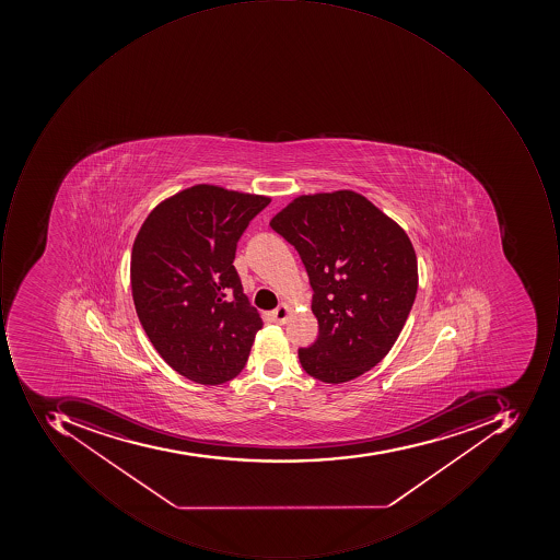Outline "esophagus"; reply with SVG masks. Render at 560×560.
<instances>
[{"label":"esophagus","instance_id":"esophagus-1","mask_svg":"<svg viewBox=\"0 0 560 560\" xmlns=\"http://www.w3.org/2000/svg\"><path fill=\"white\" fill-rule=\"evenodd\" d=\"M289 315H291V307L288 304H281L278 310L272 311V319L276 323H285L288 322Z\"/></svg>","mask_w":560,"mask_h":560}]
</instances>
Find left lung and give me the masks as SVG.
Returning a JSON list of instances; mask_svg holds the SVG:
<instances>
[{
  "mask_svg": "<svg viewBox=\"0 0 560 560\" xmlns=\"http://www.w3.org/2000/svg\"><path fill=\"white\" fill-rule=\"evenodd\" d=\"M300 254L318 338L301 366L325 384L353 381L399 338L417 293V257L399 223L351 190L301 195L271 220Z\"/></svg>",
  "mask_w": 560,
  "mask_h": 560,
  "instance_id": "obj_1",
  "label": "left lung"
}]
</instances>
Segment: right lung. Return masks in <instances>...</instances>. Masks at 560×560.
Here are the masks:
<instances>
[{
  "label": "right lung",
  "instance_id": "obj_1",
  "mask_svg": "<svg viewBox=\"0 0 560 560\" xmlns=\"http://www.w3.org/2000/svg\"><path fill=\"white\" fill-rule=\"evenodd\" d=\"M262 195L195 185L161 201L136 235V313L161 359L197 384L237 377L262 319L245 296L234 259Z\"/></svg>",
  "mask_w": 560,
  "mask_h": 560
}]
</instances>
